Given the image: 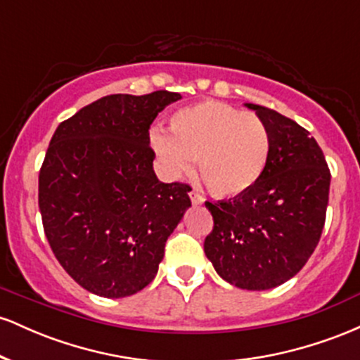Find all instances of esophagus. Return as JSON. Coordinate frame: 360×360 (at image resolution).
Masks as SVG:
<instances>
[{
	"instance_id": "esophagus-1",
	"label": "esophagus",
	"mask_w": 360,
	"mask_h": 360,
	"mask_svg": "<svg viewBox=\"0 0 360 360\" xmlns=\"http://www.w3.org/2000/svg\"><path fill=\"white\" fill-rule=\"evenodd\" d=\"M189 198H191V201H193V205H203V201H205V198H203V194L201 193H198V191H193L189 193Z\"/></svg>"
}]
</instances>
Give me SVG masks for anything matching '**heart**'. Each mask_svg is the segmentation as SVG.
I'll return each instance as SVG.
<instances>
[{"label": "heart", "mask_w": 360, "mask_h": 360, "mask_svg": "<svg viewBox=\"0 0 360 360\" xmlns=\"http://www.w3.org/2000/svg\"><path fill=\"white\" fill-rule=\"evenodd\" d=\"M169 131L154 130L150 135L169 174H184L198 159L205 184L217 196L250 191L269 164L272 137L267 123L225 103L208 100L179 108L169 118Z\"/></svg>", "instance_id": "1"}]
</instances>
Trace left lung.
Wrapping results in <instances>:
<instances>
[{
    "instance_id": "8db88e82",
    "label": "left lung",
    "mask_w": 360,
    "mask_h": 360,
    "mask_svg": "<svg viewBox=\"0 0 360 360\" xmlns=\"http://www.w3.org/2000/svg\"><path fill=\"white\" fill-rule=\"evenodd\" d=\"M267 123L272 150L250 191L210 203L213 230L205 254L233 286L262 291L303 269L320 242L330 191V169L316 140L295 120L247 103Z\"/></svg>"
}]
</instances>
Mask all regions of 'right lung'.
I'll use <instances>...</instances> for the list:
<instances>
[{"mask_svg": "<svg viewBox=\"0 0 360 360\" xmlns=\"http://www.w3.org/2000/svg\"><path fill=\"white\" fill-rule=\"evenodd\" d=\"M179 93L110 94L64 120L39 174L49 245L79 286L125 298L152 283L189 184L157 179L148 128Z\"/></svg>", "mask_w": 360, "mask_h": 360, "instance_id": "right-lung-1", "label": "right lung"}]
</instances>
